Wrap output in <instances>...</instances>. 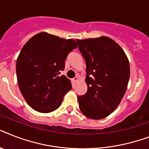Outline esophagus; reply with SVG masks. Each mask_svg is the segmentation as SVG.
<instances>
[{
  "mask_svg": "<svg viewBox=\"0 0 149 149\" xmlns=\"http://www.w3.org/2000/svg\"><path fill=\"white\" fill-rule=\"evenodd\" d=\"M78 79H79L78 77H74V78L72 79V81H73V83H77V81H78Z\"/></svg>",
  "mask_w": 149,
  "mask_h": 149,
  "instance_id": "1",
  "label": "esophagus"
}]
</instances>
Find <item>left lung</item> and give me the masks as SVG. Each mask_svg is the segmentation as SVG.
Listing matches in <instances>:
<instances>
[{
  "instance_id": "1",
  "label": "left lung",
  "mask_w": 149,
  "mask_h": 149,
  "mask_svg": "<svg viewBox=\"0 0 149 149\" xmlns=\"http://www.w3.org/2000/svg\"><path fill=\"white\" fill-rule=\"evenodd\" d=\"M86 62L87 92L79 95V107L92 119L111 114L125 95L130 67L125 52L107 37L77 40Z\"/></svg>"
}]
</instances>
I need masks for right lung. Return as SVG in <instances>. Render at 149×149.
Returning a JSON list of instances; mask_svg holds the SVG:
<instances>
[{
	"label": "right lung",
	"instance_id": "add662e5",
	"mask_svg": "<svg viewBox=\"0 0 149 149\" xmlns=\"http://www.w3.org/2000/svg\"><path fill=\"white\" fill-rule=\"evenodd\" d=\"M76 41L40 33L29 40L18 56L16 72L20 93L37 112L47 113L60 107L71 90L69 79L60 75Z\"/></svg>",
	"mask_w": 149,
	"mask_h": 149
}]
</instances>
